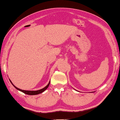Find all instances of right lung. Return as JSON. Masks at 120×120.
Wrapping results in <instances>:
<instances>
[{"label": "right lung", "mask_w": 120, "mask_h": 120, "mask_svg": "<svg viewBox=\"0 0 120 120\" xmlns=\"http://www.w3.org/2000/svg\"><path fill=\"white\" fill-rule=\"evenodd\" d=\"M9 80L10 81L11 83H12V85H13V86H14V87L16 88L17 90H19V91H21L22 92H23V93L25 94H29V95H36V94H40L42 93L43 92H44L45 90L47 89V88H48V87L49 86V83H50V81H49V83H48V84H47V85L46 86H45L44 88H42V89H40V90H37V91H29V90H22V89H19V88H18L15 87V86L13 84L12 82H11V80L10 79H9Z\"/></svg>", "instance_id": "obj_1"}]
</instances>
